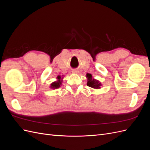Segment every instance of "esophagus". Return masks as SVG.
<instances>
[{
	"mask_svg": "<svg viewBox=\"0 0 150 150\" xmlns=\"http://www.w3.org/2000/svg\"><path fill=\"white\" fill-rule=\"evenodd\" d=\"M72 72H74V73H78V71H77L76 69H74L73 71H72Z\"/></svg>",
	"mask_w": 150,
	"mask_h": 150,
	"instance_id": "34e87169",
	"label": "esophagus"
}]
</instances>
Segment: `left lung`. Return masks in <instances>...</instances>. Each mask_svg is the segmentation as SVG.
<instances>
[{
  "mask_svg": "<svg viewBox=\"0 0 150 150\" xmlns=\"http://www.w3.org/2000/svg\"><path fill=\"white\" fill-rule=\"evenodd\" d=\"M86 77H87V79H88V83L87 85L89 86V87H91L94 89H99L101 88V83L99 82V81L94 79L92 75L91 74L88 73L86 74Z\"/></svg>",
  "mask_w": 150,
  "mask_h": 150,
  "instance_id": "obj_1",
  "label": "left lung"
}]
</instances>
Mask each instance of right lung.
Masks as SVG:
<instances>
[{
  "label": "right lung",
  "instance_id": "obj_1",
  "mask_svg": "<svg viewBox=\"0 0 150 150\" xmlns=\"http://www.w3.org/2000/svg\"><path fill=\"white\" fill-rule=\"evenodd\" d=\"M57 80L56 81H55V82H53L52 83H51V88L52 89H57V88H59L61 86V84H62V78H61V76H58L57 77Z\"/></svg>",
  "mask_w": 150,
  "mask_h": 150
}]
</instances>
